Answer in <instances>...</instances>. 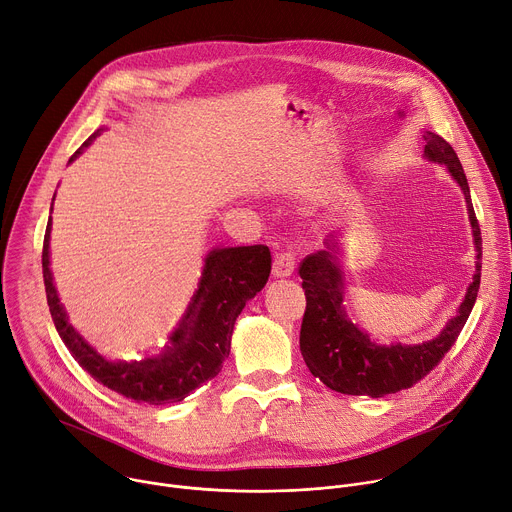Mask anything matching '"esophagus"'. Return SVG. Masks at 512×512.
<instances>
[{
	"label": "esophagus",
	"instance_id": "34e87169",
	"mask_svg": "<svg viewBox=\"0 0 512 512\" xmlns=\"http://www.w3.org/2000/svg\"><path fill=\"white\" fill-rule=\"evenodd\" d=\"M294 265H296L294 253H290V251L278 253L276 259H274V276H276V278H288V276H292Z\"/></svg>",
	"mask_w": 512,
	"mask_h": 512
}]
</instances>
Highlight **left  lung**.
I'll return each mask as SVG.
<instances>
[{"label": "left lung", "mask_w": 512, "mask_h": 512, "mask_svg": "<svg viewBox=\"0 0 512 512\" xmlns=\"http://www.w3.org/2000/svg\"><path fill=\"white\" fill-rule=\"evenodd\" d=\"M424 140V156L430 162L445 164L465 195L475 259H478L475 274L457 315L430 342L412 346L374 344L370 335L348 317L344 304V271L337 259V234H329L325 238V249L306 257L298 269L306 296V311L300 327V352L313 377L337 393L385 397L414 387L457 342L475 298H478L482 278V232L471 206L467 177L449 142L432 131L424 133Z\"/></svg>", "instance_id": "left-lung-1"}]
</instances>
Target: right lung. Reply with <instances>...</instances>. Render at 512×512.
Returning a JSON list of instances; mask_svg holds the SVG:
<instances>
[{
    "label": "right lung",
    "instance_id": "right-lung-1",
    "mask_svg": "<svg viewBox=\"0 0 512 512\" xmlns=\"http://www.w3.org/2000/svg\"><path fill=\"white\" fill-rule=\"evenodd\" d=\"M100 133L102 127L76 150L70 162ZM49 241L51 216L43 243V278L49 311L65 348L98 383L127 399L150 405L183 401L197 387L216 377L230 354L236 317L261 292L271 271V253L265 245L212 249L203 259L201 278L187 311L175 331L168 335V344L160 354L129 362L109 360L98 354L67 319L49 269Z\"/></svg>",
    "mask_w": 512,
    "mask_h": 512
}]
</instances>
